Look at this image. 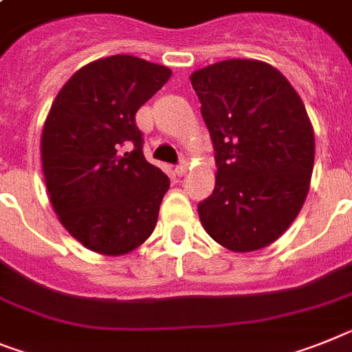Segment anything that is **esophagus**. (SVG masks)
<instances>
[{
  "instance_id": "34e87169",
  "label": "esophagus",
  "mask_w": 352,
  "mask_h": 352,
  "mask_svg": "<svg viewBox=\"0 0 352 352\" xmlns=\"http://www.w3.org/2000/svg\"><path fill=\"white\" fill-rule=\"evenodd\" d=\"M187 170H188V162L183 160L182 164H179L178 167H176V169H174V173L178 174V176H185V174H187Z\"/></svg>"
}]
</instances>
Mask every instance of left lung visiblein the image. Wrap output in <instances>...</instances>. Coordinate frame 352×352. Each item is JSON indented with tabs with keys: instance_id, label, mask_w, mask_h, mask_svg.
I'll use <instances>...</instances> for the list:
<instances>
[{
	"instance_id": "obj_1",
	"label": "left lung",
	"mask_w": 352,
	"mask_h": 352,
	"mask_svg": "<svg viewBox=\"0 0 352 352\" xmlns=\"http://www.w3.org/2000/svg\"><path fill=\"white\" fill-rule=\"evenodd\" d=\"M190 83L215 149V188L201 224L222 248L258 251L283 235L310 190L315 135L305 103L278 69L231 58L194 71Z\"/></svg>"
}]
</instances>
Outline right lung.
Instances as JSON below:
<instances>
[{
    "label": "right lung",
    "instance_id": "1",
    "mask_svg": "<svg viewBox=\"0 0 352 352\" xmlns=\"http://www.w3.org/2000/svg\"><path fill=\"white\" fill-rule=\"evenodd\" d=\"M173 71L131 55L78 69L51 104L41 137L42 173L60 224L83 248L121 256L158 221L169 178L144 158L135 113ZM134 144V151L122 146Z\"/></svg>",
    "mask_w": 352,
    "mask_h": 352
}]
</instances>
